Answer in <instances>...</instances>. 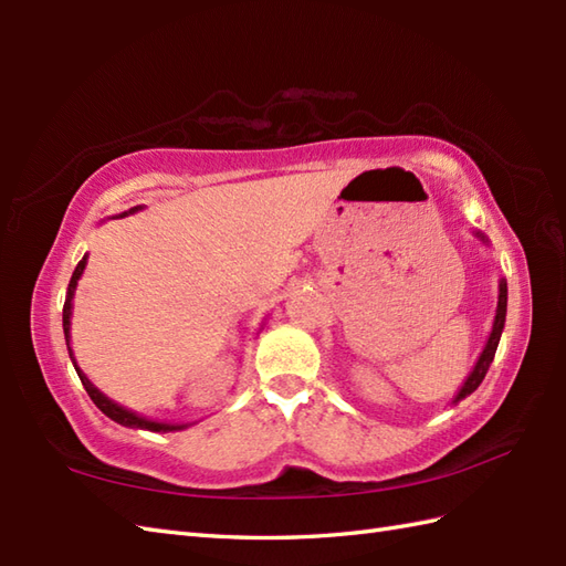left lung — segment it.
<instances>
[{
  "mask_svg": "<svg viewBox=\"0 0 566 566\" xmlns=\"http://www.w3.org/2000/svg\"><path fill=\"white\" fill-rule=\"evenodd\" d=\"M479 238L484 240L486 243V238L482 235V233H476ZM506 302H509V286H506V280H501L499 282V306H496V318H494V328H491V333H489V340H486V345H484V350H482V355H479V359H476V365H474V369L469 371V377L464 379V384H462V389L457 391V396H454V401L452 403H457V401H462L464 396H469L472 391H476V387L479 384L484 381V377H486V371H489V367H491V363H494V355H496V347H499V340H501V333H503V323H506Z\"/></svg>",
  "mask_w": 566,
  "mask_h": 566,
  "instance_id": "left-lung-1",
  "label": "left lung"
}]
</instances>
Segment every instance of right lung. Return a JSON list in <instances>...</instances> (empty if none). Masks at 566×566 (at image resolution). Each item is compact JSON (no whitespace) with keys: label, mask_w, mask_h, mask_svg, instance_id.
Listing matches in <instances>:
<instances>
[{"label":"right lung","mask_w":566,"mask_h":566,"mask_svg":"<svg viewBox=\"0 0 566 566\" xmlns=\"http://www.w3.org/2000/svg\"><path fill=\"white\" fill-rule=\"evenodd\" d=\"M138 209H140V207L130 209V211H138ZM130 211H128V213H130ZM122 216H126V213H122ZM84 264H87V255H84V258L80 260V264L75 268V272H72V276H70V284H67V298H65V306H63V331H65L67 350H70V316H72V296H75L77 280H80L82 272H84ZM70 357H72V350H70ZM72 365H75V357H72ZM75 369H77V377H80V381H82V387L87 389V394H90V399L94 401V406H97L104 416H109L112 420H116V423H122V426H126V428L153 430V432H170V430H182V428H187L185 423H158V420L143 418V416H138V413H134V411H128V408L114 403L112 399H106V396H104V394H102L97 387H94V384L87 379V375H82L77 365H75Z\"/></svg>","instance_id":"add662e5"}]
</instances>
